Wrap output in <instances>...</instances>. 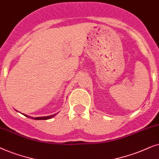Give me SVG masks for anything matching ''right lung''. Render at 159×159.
Returning a JSON list of instances; mask_svg holds the SVG:
<instances>
[{"label":"right lung","instance_id":"right-lung-1","mask_svg":"<svg viewBox=\"0 0 159 159\" xmlns=\"http://www.w3.org/2000/svg\"><path fill=\"white\" fill-rule=\"evenodd\" d=\"M23 115H25V114H23ZM55 115H56V114H54V115L48 116H43V117H35V118L31 117V116H26V115H25V116H27V117L30 118H32V119H35V120H47V119H50V118H53Z\"/></svg>","mask_w":159,"mask_h":159}]
</instances>
